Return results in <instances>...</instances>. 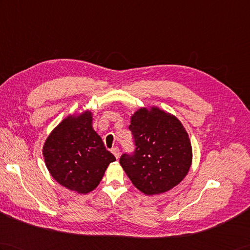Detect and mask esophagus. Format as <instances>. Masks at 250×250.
<instances>
[{
  "instance_id": "34e87169",
  "label": "esophagus",
  "mask_w": 250,
  "mask_h": 250,
  "mask_svg": "<svg viewBox=\"0 0 250 250\" xmlns=\"http://www.w3.org/2000/svg\"><path fill=\"white\" fill-rule=\"evenodd\" d=\"M112 152H113V154L116 156V159L119 158V148H118V147H114V148L112 149Z\"/></svg>"
}]
</instances>
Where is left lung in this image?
<instances>
[{
    "mask_svg": "<svg viewBox=\"0 0 250 250\" xmlns=\"http://www.w3.org/2000/svg\"><path fill=\"white\" fill-rule=\"evenodd\" d=\"M129 129L135 143L132 154L119 160L133 185L148 196L165 193L188 175L193 151L180 120L156 106L139 108Z\"/></svg>",
    "mask_w": 250,
    "mask_h": 250,
    "instance_id": "8db88e82",
    "label": "left lung"
}]
</instances>
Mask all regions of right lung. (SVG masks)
I'll return each instance as SVG.
<instances>
[{"mask_svg":"<svg viewBox=\"0 0 250 250\" xmlns=\"http://www.w3.org/2000/svg\"><path fill=\"white\" fill-rule=\"evenodd\" d=\"M91 125L90 111L69 115L50 133L42 149L51 176L79 194L94 190L109 163L116 161Z\"/></svg>","mask_w":250,"mask_h":250,"instance_id":"1","label":"right lung"}]
</instances>
